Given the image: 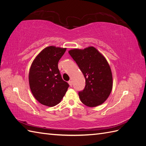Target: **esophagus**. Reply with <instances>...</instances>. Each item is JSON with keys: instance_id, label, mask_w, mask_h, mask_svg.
I'll list each match as a JSON object with an SVG mask.
<instances>
[{"instance_id": "34e87169", "label": "esophagus", "mask_w": 146, "mask_h": 146, "mask_svg": "<svg viewBox=\"0 0 146 146\" xmlns=\"http://www.w3.org/2000/svg\"><path fill=\"white\" fill-rule=\"evenodd\" d=\"M68 83H69V85H70V86H72V81H70V80L69 81V82H68Z\"/></svg>"}]
</instances>
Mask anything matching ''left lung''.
I'll return each mask as SVG.
<instances>
[{"instance_id":"1","label":"left lung","mask_w":146,"mask_h":146,"mask_svg":"<svg viewBox=\"0 0 146 146\" xmlns=\"http://www.w3.org/2000/svg\"><path fill=\"white\" fill-rule=\"evenodd\" d=\"M68 52L85 78V89L78 92L81 102L90 107L102 104L113 88L112 72L107 60L92 46L74 48Z\"/></svg>"}]
</instances>
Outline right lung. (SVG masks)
Returning a JSON list of instances; mask_svg holds the SVG:
<instances>
[{"mask_svg": "<svg viewBox=\"0 0 146 146\" xmlns=\"http://www.w3.org/2000/svg\"><path fill=\"white\" fill-rule=\"evenodd\" d=\"M66 48L46 47L33 61L29 74L30 90L39 103L54 107L63 98L69 84L61 78L58 63Z\"/></svg>", "mask_w": 146, "mask_h": 146, "instance_id": "obj_1", "label": "right lung"}]
</instances>
